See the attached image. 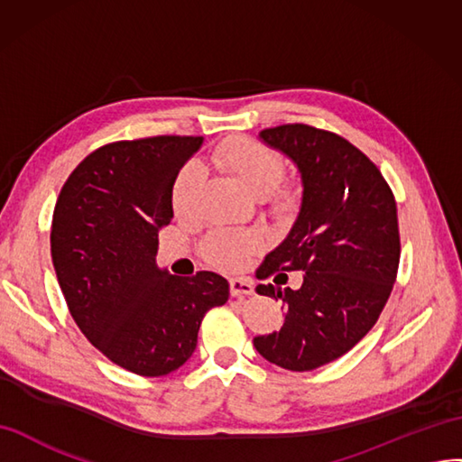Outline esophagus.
<instances>
[{"label": "esophagus", "mask_w": 462, "mask_h": 462, "mask_svg": "<svg viewBox=\"0 0 462 462\" xmlns=\"http://www.w3.org/2000/svg\"><path fill=\"white\" fill-rule=\"evenodd\" d=\"M229 288H231L233 297H246V295L254 293V285L248 278H231Z\"/></svg>", "instance_id": "obj_1"}]
</instances>
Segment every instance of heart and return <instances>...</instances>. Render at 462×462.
<instances>
[{
    "label": "heart",
    "instance_id": "obj_1",
    "mask_svg": "<svg viewBox=\"0 0 462 462\" xmlns=\"http://www.w3.org/2000/svg\"><path fill=\"white\" fill-rule=\"evenodd\" d=\"M211 161L223 171L236 177L245 189L256 198H268L278 190L285 179L283 159L270 149L251 138H239L223 143L216 149ZM204 177L198 165L184 167L171 190V204L174 214L182 219H192L200 209ZM260 246V236L253 231L216 229L211 231L204 243V256L219 268L239 270Z\"/></svg>",
    "mask_w": 462,
    "mask_h": 462
}]
</instances>
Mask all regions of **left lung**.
I'll use <instances>...</instances> for the list:
<instances>
[{
  "label": "left lung",
  "instance_id": "8db88e82",
  "mask_svg": "<svg viewBox=\"0 0 462 462\" xmlns=\"http://www.w3.org/2000/svg\"><path fill=\"white\" fill-rule=\"evenodd\" d=\"M258 138L297 167L303 194L288 236L266 254L256 278L306 273L299 291L258 285L256 293L282 299L285 320L280 330L256 336L254 347L273 365L313 371L350 352L393 291L401 260L396 202L381 171L340 135L285 124Z\"/></svg>",
  "mask_w": 462,
  "mask_h": 462
}]
</instances>
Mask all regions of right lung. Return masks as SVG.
Returning a JSON list of instances; mask_svg holds the SVG:
<instances>
[{"instance_id": "obj_1", "label": "right lung", "mask_w": 462, "mask_h": 462, "mask_svg": "<svg viewBox=\"0 0 462 462\" xmlns=\"http://www.w3.org/2000/svg\"><path fill=\"white\" fill-rule=\"evenodd\" d=\"M202 138L157 135L87 155L54 208L50 251L69 313L98 352L135 375L177 371L211 307L229 299L216 272L172 276L155 262L171 190Z\"/></svg>"}]
</instances>
